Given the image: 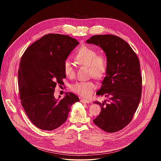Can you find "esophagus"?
Returning <instances> with one entry per match:
<instances>
[{
  "mask_svg": "<svg viewBox=\"0 0 161 161\" xmlns=\"http://www.w3.org/2000/svg\"><path fill=\"white\" fill-rule=\"evenodd\" d=\"M80 101H81V103H87V104L91 103V101H90L89 100H84V99H81V100H80Z\"/></svg>",
  "mask_w": 161,
  "mask_h": 161,
  "instance_id": "esophagus-1",
  "label": "esophagus"
}]
</instances>
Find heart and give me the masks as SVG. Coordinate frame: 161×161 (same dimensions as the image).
<instances>
[{"mask_svg":"<svg viewBox=\"0 0 161 161\" xmlns=\"http://www.w3.org/2000/svg\"><path fill=\"white\" fill-rule=\"evenodd\" d=\"M77 61L83 66H89L91 77L100 80L106 76L108 70V60L106 55L98 54L97 50L88 46H82L76 54ZM63 70L65 75L70 78L75 76L76 70L74 64L69 59H66L63 63ZM97 88L93 81H80L71 86V90L79 95L89 98Z\"/></svg>","mask_w":161,"mask_h":161,"instance_id":"obj_1","label":"heart"}]
</instances>
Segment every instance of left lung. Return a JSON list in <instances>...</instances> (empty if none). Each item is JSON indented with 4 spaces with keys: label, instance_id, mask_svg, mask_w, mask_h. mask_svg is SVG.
<instances>
[{
    "label": "left lung",
    "instance_id": "obj_1",
    "mask_svg": "<svg viewBox=\"0 0 161 161\" xmlns=\"http://www.w3.org/2000/svg\"><path fill=\"white\" fill-rule=\"evenodd\" d=\"M101 47L108 60V70L97 95L108 100L100 104L101 112L93 123L102 130L114 133L122 130L131 121L142 93V76L137 55L118 36L96 35L86 40Z\"/></svg>",
    "mask_w": 161,
    "mask_h": 161
}]
</instances>
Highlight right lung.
Listing matches in <instances>:
<instances>
[{
	"mask_svg": "<svg viewBox=\"0 0 161 161\" xmlns=\"http://www.w3.org/2000/svg\"><path fill=\"white\" fill-rule=\"evenodd\" d=\"M78 44L69 36L48 34L31 44L21 57L20 99L29 119L40 129L50 131L60 127L66 121L71 106L79 101L72 92L60 100L54 96L55 86L63 84L66 77L63 63Z\"/></svg>",
	"mask_w": 161,
	"mask_h": 161,
	"instance_id": "obj_1",
	"label": "right lung"
}]
</instances>
